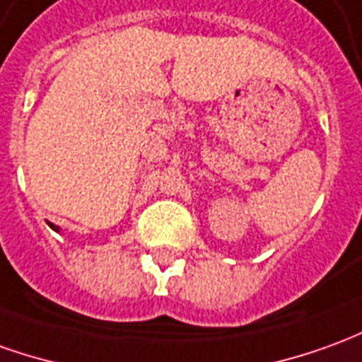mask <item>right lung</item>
Listing matches in <instances>:
<instances>
[{
  "mask_svg": "<svg viewBox=\"0 0 362 362\" xmlns=\"http://www.w3.org/2000/svg\"><path fill=\"white\" fill-rule=\"evenodd\" d=\"M50 227H52V229H54V231H60V227H57V225H52V223H50Z\"/></svg>",
  "mask_w": 362,
  "mask_h": 362,
  "instance_id": "add662e5",
  "label": "right lung"
}]
</instances>
